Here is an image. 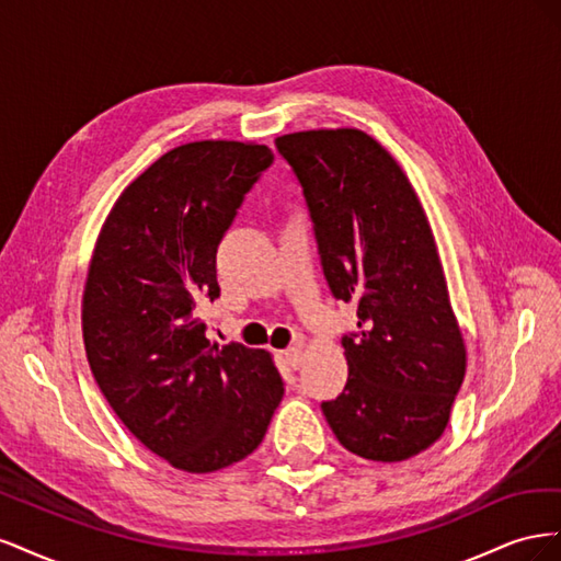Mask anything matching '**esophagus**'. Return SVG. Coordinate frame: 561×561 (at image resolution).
<instances>
[{"label": "esophagus", "instance_id": "34e87169", "mask_svg": "<svg viewBox=\"0 0 561 561\" xmlns=\"http://www.w3.org/2000/svg\"><path fill=\"white\" fill-rule=\"evenodd\" d=\"M283 358L293 369H299L304 365V351H301V346H293L283 353Z\"/></svg>", "mask_w": 561, "mask_h": 561}]
</instances>
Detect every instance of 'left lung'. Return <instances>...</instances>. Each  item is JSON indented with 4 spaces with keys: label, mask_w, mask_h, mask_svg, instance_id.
<instances>
[{
    "label": "left lung",
    "mask_w": 561,
    "mask_h": 561,
    "mask_svg": "<svg viewBox=\"0 0 561 561\" xmlns=\"http://www.w3.org/2000/svg\"><path fill=\"white\" fill-rule=\"evenodd\" d=\"M276 147L307 196L332 295L358 307V334L342 339L348 381L322 414L348 451L407 461L445 433L466 377L428 217L400 163L358 128L299 130Z\"/></svg>",
    "instance_id": "1"
}]
</instances>
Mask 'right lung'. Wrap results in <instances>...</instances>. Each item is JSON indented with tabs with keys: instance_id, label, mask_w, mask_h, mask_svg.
I'll use <instances>...</instances> for the list:
<instances>
[{
	"instance_id": "add662e5",
	"label": "right lung",
	"mask_w": 561,
	"mask_h": 561,
	"mask_svg": "<svg viewBox=\"0 0 561 561\" xmlns=\"http://www.w3.org/2000/svg\"><path fill=\"white\" fill-rule=\"evenodd\" d=\"M266 145L186 142L151 163L98 233L81 299L93 377L124 426L184 472H215L260 447L283 400L271 353L210 344L198 301L219 297L217 245Z\"/></svg>"
}]
</instances>
